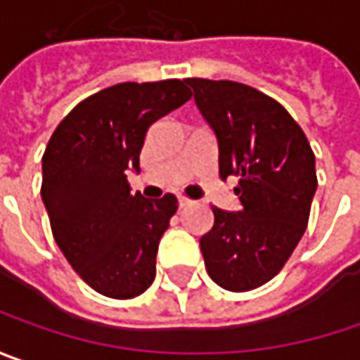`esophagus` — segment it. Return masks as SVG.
Wrapping results in <instances>:
<instances>
[{
  "label": "esophagus",
  "mask_w": 360,
  "mask_h": 360,
  "mask_svg": "<svg viewBox=\"0 0 360 360\" xmlns=\"http://www.w3.org/2000/svg\"><path fill=\"white\" fill-rule=\"evenodd\" d=\"M187 205H191V199H187V197H179V207L183 210V207H187Z\"/></svg>",
  "instance_id": "34e87169"
}]
</instances>
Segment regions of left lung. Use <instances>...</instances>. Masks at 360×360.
<instances>
[{
    "mask_svg": "<svg viewBox=\"0 0 360 360\" xmlns=\"http://www.w3.org/2000/svg\"><path fill=\"white\" fill-rule=\"evenodd\" d=\"M219 147V177H240L238 213L213 207L199 240L210 278L229 292L270 282L304 236L316 191L314 153L278 101L231 80L187 78Z\"/></svg>",
    "mask_w": 360,
    "mask_h": 360,
    "instance_id": "1",
    "label": "left lung"
}]
</instances>
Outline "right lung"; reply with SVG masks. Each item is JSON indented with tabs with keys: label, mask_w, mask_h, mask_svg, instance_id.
Segmentation results:
<instances>
[{
	"label": "right lung",
	"mask_w": 360,
	"mask_h": 360,
	"mask_svg": "<svg viewBox=\"0 0 360 360\" xmlns=\"http://www.w3.org/2000/svg\"><path fill=\"white\" fill-rule=\"evenodd\" d=\"M191 98L185 80L122 82L78 102L41 157V201L68 264L102 296L127 300L155 280L157 250L177 197L131 193L145 134Z\"/></svg>",
	"instance_id": "add662e5"
}]
</instances>
